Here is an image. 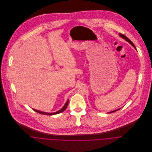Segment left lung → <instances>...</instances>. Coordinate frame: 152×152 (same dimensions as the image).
Instances as JSON below:
<instances>
[{
    "mask_svg": "<svg viewBox=\"0 0 152 152\" xmlns=\"http://www.w3.org/2000/svg\"><path fill=\"white\" fill-rule=\"evenodd\" d=\"M119 36L122 37V38H123V39H124L126 41H127V42H128L136 50V47H135V45H134V44L132 42H131V40H129L126 36H125L124 34H121V33H119ZM121 108L118 109H116V110H113V111H112V112H110V113H112V112H115V111H117V110H119Z\"/></svg>",
    "mask_w": 152,
    "mask_h": 152,
    "instance_id": "1",
    "label": "left lung"
}]
</instances>
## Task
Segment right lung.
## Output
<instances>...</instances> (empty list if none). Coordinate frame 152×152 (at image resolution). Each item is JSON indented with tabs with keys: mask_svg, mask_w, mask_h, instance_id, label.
Masks as SVG:
<instances>
[{
	"mask_svg": "<svg viewBox=\"0 0 152 152\" xmlns=\"http://www.w3.org/2000/svg\"><path fill=\"white\" fill-rule=\"evenodd\" d=\"M68 101H69V100L68 99V100H67V101H66V102L65 103V104L64 105V107H63L60 110H58V111H57V112H53V113H48V112H41V111L37 110H36V109H33V110H35L36 112H38V113H40V114L45 115H56V114H58V113H61V112H63V111H64V110H65V109L66 108V107H67V106H68Z\"/></svg>",
	"mask_w": 152,
	"mask_h": 152,
	"instance_id": "right-lung-1",
	"label": "right lung"
}]
</instances>
